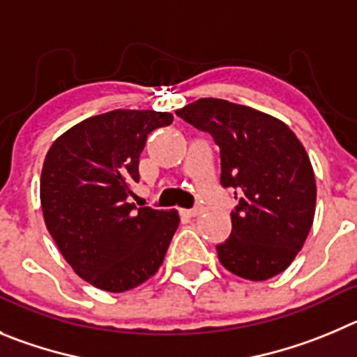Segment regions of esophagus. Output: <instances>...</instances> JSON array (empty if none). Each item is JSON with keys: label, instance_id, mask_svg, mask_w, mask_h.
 Listing matches in <instances>:
<instances>
[{"label": "esophagus", "instance_id": "34e87169", "mask_svg": "<svg viewBox=\"0 0 357 357\" xmlns=\"http://www.w3.org/2000/svg\"><path fill=\"white\" fill-rule=\"evenodd\" d=\"M199 209L195 208V209H181V215L183 216H186V218H194V216H197L199 215Z\"/></svg>", "mask_w": 357, "mask_h": 357}]
</instances>
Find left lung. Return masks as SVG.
Returning <instances> with one entry per match:
<instances>
[{
    "label": "left lung",
    "mask_w": 357,
    "mask_h": 357,
    "mask_svg": "<svg viewBox=\"0 0 357 357\" xmlns=\"http://www.w3.org/2000/svg\"><path fill=\"white\" fill-rule=\"evenodd\" d=\"M220 148V183L234 190L232 232L216 246L225 269L252 282L285 271L305 245L315 215L314 167L296 133L278 118L222 98L176 111Z\"/></svg>",
    "instance_id": "1"
}]
</instances>
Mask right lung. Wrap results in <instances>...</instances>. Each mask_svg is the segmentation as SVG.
I'll return each mask as SVG.
<instances>
[{
	"label": "right lung",
	"mask_w": 357,
	"mask_h": 357,
	"mask_svg": "<svg viewBox=\"0 0 357 357\" xmlns=\"http://www.w3.org/2000/svg\"><path fill=\"white\" fill-rule=\"evenodd\" d=\"M171 112L116 111L61 133L45 155L40 202L49 234L72 269L96 289L125 292L162 266L179 225L176 209L135 208L139 156Z\"/></svg>",
	"instance_id": "obj_1"
}]
</instances>
